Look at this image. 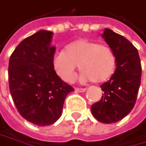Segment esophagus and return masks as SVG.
<instances>
[{
	"mask_svg": "<svg viewBox=\"0 0 146 146\" xmlns=\"http://www.w3.org/2000/svg\"><path fill=\"white\" fill-rule=\"evenodd\" d=\"M87 90V88H75V91H77V92H80V93H82V92H85Z\"/></svg>",
	"mask_w": 146,
	"mask_h": 146,
	"instance_id": "obj_1",
	"label": "esophagus"
}]
</instances>
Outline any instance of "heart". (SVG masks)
<instances>
[{
	"label": "heart",
	"mask_w": 146,
	"mask_h": 146,
	"mask_svg": "<svg viewBox=\"0 0 146 146\" xmlns=\"http://www.w3.org/2000/svg\"><path fill=\"white\" fill-rule=\"evenodd\" d=\"M115 63V55L109 45L83 38L69 44L65 52L57 53L52 59L57 74L66 82L74 79L77 66L82 72V80L104 82L113 74Z\"/></svg>",
	"instance_id": "heart-1"
}]
</instances>
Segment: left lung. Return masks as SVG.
Here are the masks:
<instances>
[{
  "label": "left lung",
  "mask_w": 146,
  "mask_h": 146,
  "mask_svg": "<svg viewBox=\"0 0 146 146\" xmlns=\"http://www.w3.org/2000/svg\"><path fill=\"white\" fill-rule=\"evenodd\" d=\"M116 58V68L110 80L101 85L102 99L92 105L91 112L98 121L113 123L131 111L137 101L142 67L137 48L124 36L105 29L102 35Z\"/></svg>",
  "instance_id": "1"
}]
</instances>
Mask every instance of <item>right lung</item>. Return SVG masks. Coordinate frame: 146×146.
<instances>
[{
    "mask_svg": "<svg viewBox=\"0 0 146 146\" xmlns=\"http://www.w3.org/2000/svg\"><path fill=\"white\" fill-rule=\"evenodd\" d=\"M52 32L39 31L16 46L9 64V90L20 115L38 126L54 123L74 88L56 74Z\"/></svg>",
    "mask_w": 146,
    "mask_h": 146,
    "instance_id": "right-lung-1",
    "label": "right lung"
}]
</instances>
